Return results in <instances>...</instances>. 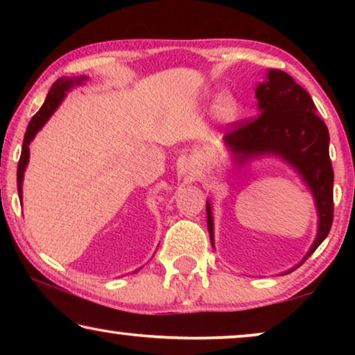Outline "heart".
Masks as SVG:
<instances>
[{
  "label": "heart",
  "mask_w": 355,
  "mask_h": 355,
  "mask_svg": "<svg viewBox=\"0 0 355 355\" xmlns=\"http://www.w3.org/2000/svg\"><path fill=\"white\" fill-rule=\"evenodd\" d=\"M239 101L234 95L225 94L218 98L215 105V118L223 124H231L234 123L239 116Z\"/></svg>",
  "instance_id": "heart-1"
}]
</instances>
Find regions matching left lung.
Returning a JSON list of instances; mask_svg holds the SVG:
<instances>
[{"mask_svg":"<svg viewBox=\"0 0 355 355\" xmlns=\"http://www.w3.org/2000/svg\"><path fill=\"white\" fill-rule=\"evenodd\" d=\"M255 96L259 100V116L232 124V130L225 135V145L237 164H245L263 155H276L291 164L307 184L317 205L318 232L300 261L304 263L327 239L333 225L334 174L329 159L328 128L317 114L312 96L283 71L266 72V80L257 85ZM207 225L213 245V216L208 202Z\"/></svg>","mask_w":355,"mask_h":355,"instance_id":"obj_1","label":"left lung"}]
</instances>
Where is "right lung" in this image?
<instances>
[{
    "label": "right lung",
    "mask_w": 355,
    "mask_h": 355,
    "mask_svg": "<svg viewBox=\"0 0 355 355\" xmlns=\"http://www.w3.org/2000/svg\"><path fill=\"white\" fill-rule=\"evenodd\" d=\"M87 80V76L80 77H61L58 79L55 84L51 85L50 94L46 95L45 103L42 105V108L38 110V113L31 119V123L27 125V132L24 135V144H22V153L21 159H19L17 164V192L19 198L22 202V181H24V171H26L27 163H28V145L35 137L38 130H40L48 119L51 118V114L55 113L58 106L61 105V101L64 100L66 92H69L74 85H80Z\"/></svg>",
    "instance_id": "1"
}]
</instances>
